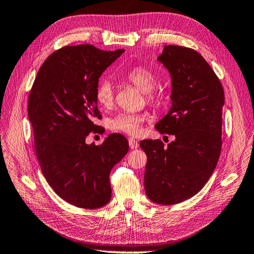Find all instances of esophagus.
<instances>
[{
	"instance_id": "1",
	"label": "esophagus",
	"mask_w": 254,
	"mask_h": 254,
	"mask_svg": "<svg viewBox=\"0 0 254 254\" xmlns=\"http://www.w3.org/2000/svg\"><path fill=\"white\" fill-rule=\"evenodd\" d=\"M128 144H129V148H131V149H137L139 146L138 141H137L134 138H128Z\"/></svg>"
}]
</instances>
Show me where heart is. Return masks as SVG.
<instances>
[{
    "mask_svg": "<svg viewBox=\"0 0 254 254\" xmlns=\"http://www.w3.org/2000/svg\"><path fill=\"white\" fill-rule=\"evenodd\" d=\"M127 79L131 82L142 92L147 93V100L150 103L156 102V96L153 91L157 84L156 76L150 69L137 66L127 73ZM96 101L102 108H110L114 104L115 91L112 83L108 79H102L97 86ZM147 119L144 114L136 113H119L108 120V128L114 132L126 133L128 135H138L144 120Z\"/></svg>",
    "mask_w": 254,
    "mask_h": 254,
    "instance_id": "obj_1",
    "label": "heart"
}]
</instances>
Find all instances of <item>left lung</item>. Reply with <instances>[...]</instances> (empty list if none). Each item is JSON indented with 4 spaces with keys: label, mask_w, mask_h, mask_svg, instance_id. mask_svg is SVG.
<instances>
[{
    "label": "left lung",
    "mask_w": 254,
    "mask_h": 254,
    "mask_svg": "<svg viewBox=\"0 0 254 254\" xmlns=\"http://www.w3.org/2000/svg\"><path fill=\"white\" fill-rule=\"evenodd\" d=\"M171 75V107L155 127L175 135L164 147L161 140H141L147 154L144 190L154 203L171 205L198 193L214 172L221 151L222 85L197 51L165 46L157 57Z\"/></svg>",
    "instance_id": "1"
}]
</instances>
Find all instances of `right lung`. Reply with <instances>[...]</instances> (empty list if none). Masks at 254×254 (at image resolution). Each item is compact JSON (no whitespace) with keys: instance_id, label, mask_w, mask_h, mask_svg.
Segmentation results:
<instances>
[{"instance_id":"1","label":"right lung","mask_w":254,"mask_h":254,"mask_svg":"<svg viewBox=\"0 0 254 254\" xmlns=\"http://www.w3.org/2000/svg\"><path fill=\"white\" fill-rule=\"evenodd\" d=\"M125 50L91 45L64 47L42 64L28 96L27 115L36 156L49 185L62 199L82 208H99L112 197L111 170L128 151L121 134L102 144H87L101 127L96 101L99 78Z\"/></svg>"}]
</instances>
